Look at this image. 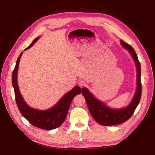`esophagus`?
<instances>
[{
	"mask_svg": "<svg viewBox=\"0 0 155 155\" xmlns=\"http://www.w3.org/2000/svg\"><path fill=\"white\" fill-rule=\"evenodd\" d=\"M78 85L80 86V87H83V86L85 85V81L83 80V79H79L78 81Z\"/></svg>",
	"mask_w": 155,
	"mask_h": 155,
	"instance_id": "34e87169",
	"label": "esophagus"
}]
</instances>
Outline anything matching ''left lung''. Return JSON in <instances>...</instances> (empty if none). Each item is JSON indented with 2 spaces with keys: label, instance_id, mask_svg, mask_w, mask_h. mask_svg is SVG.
Listing matches in <instances>:
<instances>
[{
  "label": "left lung",
  "instance_id": "left-lung-1",
  "mask_svg": "<svg viewBox=\"0 0 155 155\" xmlns=\"http://www.w3.org/2000/svg\"><path fill=\"white\" fill-rule=\"evenodd\" d=\"M123 48L127 49L134 59L136 67H137V89H136L134 97L130 103L125 108L111 109L107 107L103 102L96 98L90 92L87 88L82 89V94L85 97L87 103L89 111L93 118L98 123L103 126L117 125L125 122L134 113L140 103L141 94V66L138 60L137 54L133 47L129 44L124 42L123 40L120 41Z\"/></svg>",
  "mask_w": 155,
  "mask_h": 155
}]
</instances>
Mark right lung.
<instances>
[{
    "label": "right lung",
    "mask_w": 155,
    "mask_h": 155,
    "mask_svg": "<svg viewBox=\"0 0 155 155\" xmlns=\"http://www.w3.org/2000/svg\"><path fill=\"white\" fill-rule=\"evenodd\" d=\"M38 39L39 38H35L33 42L31 44V45L28 46L25 50L32 47L34 44L38 40ZM22 54V52H21L17 59L16 64H15L12 74L13 87L14 89L15 101H16L18 109H19L21 114L31 124L36 127L44 130H52L58 128L62 124V123L66 118L71 102L76 96L81 94V88L78 86H75L72 90L65 94L55 105L49 109L40 111V110L31 108L25 103L22 95H21L18 85V70Z\"/></svg>",
    "instance_id": "right-lung-1"
}]
</instances>
